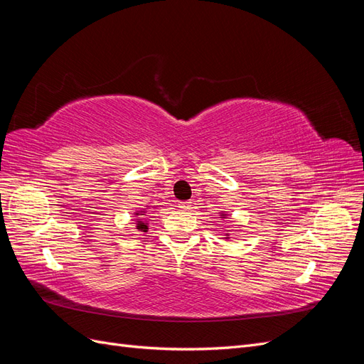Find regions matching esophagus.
<instances>
[{"mask_svg":"<svg viewBox=\"0 0 364 364\" xmlns=\"http://www.w3.org/2000/svg\"><path fill=\"white\" fill-rule=\"evenodd\" d=\"M191 203H193L191 200H185V202H179L178 206H179L181 209H190V208H191Z\"/></svg>","mask_w":364,"mask_h":364,"instance_id":"obj_1","label":"esophagus"}]
</instances>
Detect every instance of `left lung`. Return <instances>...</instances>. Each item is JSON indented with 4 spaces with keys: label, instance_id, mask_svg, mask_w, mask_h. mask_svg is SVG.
Instances as JSON below:
<instances>
[{
    "label": "left lung",
    "instance_id": "8db88e82",
    "mask_svg": "<svg viewBox=\"0 0 364 364\" xmlns=\"http://www.w3.org/2000/svg\"><path fill=\"white\" fill-rule=\"evenodd\" d=\"M222 218H223V217H222Z\"/></svg>",
    "mask_w": 364,
    "mask_h": 364
}]
</instances>
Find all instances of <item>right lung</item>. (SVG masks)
Returning a JSON list of instances; mask_svg holds the SVG:
<instances>
[{
  "mask_svg": "<svg viewBox=\"0 0 364 364\" xmlns=\"http://www.w3.org/2000/svg\"><path fill=\"white\" fill-rule=\"evenodd\" d=\"M135 215H146L144 214V211H138ZM138 220V226H136V229H139V230H144V232H146V230L149 229L147 228V223H142V218H136Z\"/></svg>",
  "mask_w": 364,
  "mask_h": 364,
  "instance_id": "1",
  "label": "right lung"
}]
</instances>
